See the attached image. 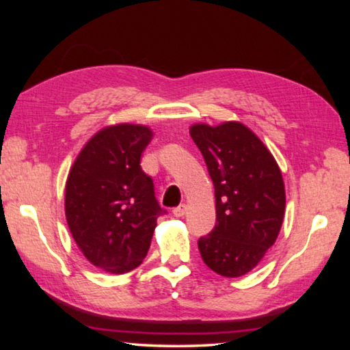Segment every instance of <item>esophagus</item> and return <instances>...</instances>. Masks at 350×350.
I'll use <instances>...</instances> for the list:
<instances>
[{
	"instance_id": "obj_1",
	"label": "esophagus",
	"mask_w": 350,
	"mask_h": 350,
	"mask_svg": "<svg viewBox=\"0 0 350 350\" xmlns=\"http://www.w3.org/2000/svg\"><path fill=\"white\" fill-rule=\"evenodd\" d=\"M185 213H187V205H183V204L173 210V215L176 217H183V216H185Z\"/></svg>"
}]
</instances>
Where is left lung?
<instances>
[{
	"label": "left lung",
	"mask_w": 350,
	"mask_h": 350,
	"mask_svg": "<svg viewBox=\"0 0 350 350\" xmlns=\"http://www.w3.org/2000/svg\"><path fill=\"white\" fill-rule=\"evenodd\" d=\"M189 135L215 185L216 225L198 242L208 267L239 278L260 262L280 234L286 188L273 154L241 122L194 123Z\"/></svg>",
	"instance_id": "1"
}]
</instances>
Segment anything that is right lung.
<instances>
[{
    "instance_id": "right-lung-1",
    "label": "right lung",
    "mask_w": 350,
    "mask_h": 350,
    "mask_svg": "<svg viewBox=\"0 0 350 350\" xmlns=\"http://www.w3.org/2000/svg\"><path fill=\"white\" fill-rule=\"evenodd\" d=\"M150 126H105L81 148L69 170L64 213L69 232L92 265L122 275L144 262L157 217L165 213L140 157Z\"/></svg>"
}]
</instances>
